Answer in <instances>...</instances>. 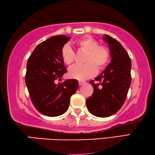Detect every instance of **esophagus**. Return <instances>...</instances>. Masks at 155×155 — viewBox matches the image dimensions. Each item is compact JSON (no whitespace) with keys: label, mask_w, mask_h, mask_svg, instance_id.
<instances>
[{"label":"esophagus","mask_w":155,"mask_h":155,"mask_svg":"<svg viewBox=\"0 0 155 155\" xmlns=\"http://www.w3.org/2000/svg\"><path fill=\"white\" fill-rule=\"evenodd\" d=\"M86 84L85 82H82V81H80V82H79V85L80 86H82L83 84Z\"/></svg>","instance_id":"34e87169"}]
</instances>
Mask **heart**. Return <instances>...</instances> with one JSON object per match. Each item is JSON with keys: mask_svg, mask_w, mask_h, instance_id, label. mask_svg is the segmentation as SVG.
I'll return each mask as SVG.
<instances>
[{"mask_svg": "<svg viewBox=\"0 0 155 155\" xmlns=\"http://www.w3.org/2000/svg\"><path fill=\"white\" fill-rule=\"evenodd\" d=\"M78 49L85 51V64L73 66L69 69L71 78L78 80H85L93 76L96 70H101L108 62L110 54L104 46H99L96 40L91 36H84L73 42ZM75 53L71 47L66 45L61 51V57L66 64H71L74 60Z\"/></svg>", "mask_w": 155, "mask_h": 155, "instance_id": "heart-1", "label": "heart"}]
</instances>
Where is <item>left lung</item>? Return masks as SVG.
I'll return each instance as SVG.
<instances>
[{"label":"left lung","instance_id":"obj_1","mask_svg":"<svg viewBox=\"0 0 155 155\" xmlns=\"http://www.w3.org/2000/svg\"><path fill=\"white\" fill-rule=\"evenodd\" d=\"M103 40L110 50V62L105 70L92 80L93 93L86 104L92 115L106 117L117 112L124 104L131 84V60L128 53L117 40L108 35Z\"/></svg>","mask_w":155,"mask_h":155}]
</instances>
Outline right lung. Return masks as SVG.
Instances as JSON below:
<instances>
[{
  "mask_svg": "<svg viewBox=\"0 0 155 155\" xmlns=\"http://www.w3.org/2000/svg\"><path fill=\"white\" fill-rule=\"evenodd\" d=\"M70 39L63 35L50 38L40 43L28 59L25 82L33 104L45 115L64 114L79 87L75 79L57 84L67 72L61 51Z\"/></svg>",
  "mask_w": 155,
  "mask_h": 155,
  "instance_id": "obj_1",
  "label": "right lung"
}]
</instances>
